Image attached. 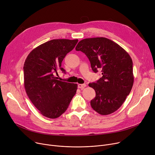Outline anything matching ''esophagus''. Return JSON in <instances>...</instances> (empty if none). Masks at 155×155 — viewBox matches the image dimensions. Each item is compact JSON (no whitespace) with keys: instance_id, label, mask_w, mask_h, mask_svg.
Masks as SVG:
<instances>
[{"instance_id":"34e87169","label":"esophagus","mask_w":155,"mask_h":155,"mask_svg":"<svg viewBox=\"0 0 155 155\" xmlns=\"http://www.w3.org/2000/svg\"><path fill=\"white\" fill-rule=\"evenodd\" d=\"M78 87V88H79L81 89H83L84 87H86V85L85 84H79Z\"/></svg>"}]
</instances>
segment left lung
I'll use <instances>...</instances> for the list:
<instances>
[{
	"label": "left lung",
	"instance_id": "left-lung-1",
	"mask_svg": "<svg viewBox=\"0 0 155 155\" xmlns=\"http://www.w3.org/2000/svg\"><path fill=\"white\" fill-rule=\"evenodd\" d=\"M76 51L84 53L94 73L101 69L102 77L89 86L96 91L92 108L101 115L118 110L132 90L134 77L133 61L128 53L114 41L104 37L81 40Z\"/></svg>",
	"mask_w": 155,
	"mask_h": 155
}]
</instances>
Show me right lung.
Segmentation results:
<instances>
[{"instance_id": "right-lung-1", "label": "right lung", "mask_w": 155, "mask_h": 155, "mask_svg": "<svg viewBox=\"0 0 155 155\" xmlns=\"http://www.w3.org/2000/svg\"><path fill=\"white\" fill-rule=\"evenodd\" d=\"M78 40H52L35 48L23 66L24 86L30 100L43 116L56 118L68 109L76 93L77 84L58 80V72L66 73L61 63Z\"/></svg>"}]
</instances>
